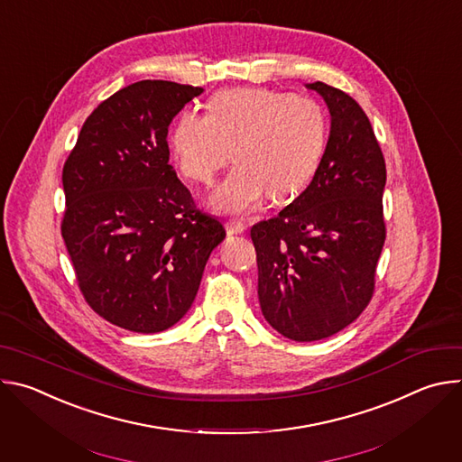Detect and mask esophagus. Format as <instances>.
<instances>
[{
    "instance_id": "obj_1",
    "label": "esophagus",
    "mask_w": 462,
    "mask_h": 462,
    "mask_svg": "<svg viewBox=\"0 0 462 462\" xmlns=\"http://www.w3.org/2000/svg\"><path fill=\"white\" fill-rule=\"evenodd\" d=\"M246 230V225L243 221H228L226 223V232L228 234H243Z\"/></svg>"
}]
</instances>
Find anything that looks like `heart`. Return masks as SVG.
Returning <instances> with one entry per match:
<instances>
[{
	"label": "heart",
	"instance_id": "obj_1",
	"mask_svg": "<svg viewBox=\"0 0 462 462\" xmlns=\"http://www.w3.org/2000/svg\"><path fill=\"white\" fill-rule=\"evenodd\" d=\"M327 113L310 97L267 88L214 95L208 113L184 111L171 127L170 153L182 177L210 184L237 166L210 195L214 210L243 216L263 197L287 201L314 177L327 146Z\"/></svg>",
	"mask_w": 462,
	"mask_h": 462
}]
</instances>
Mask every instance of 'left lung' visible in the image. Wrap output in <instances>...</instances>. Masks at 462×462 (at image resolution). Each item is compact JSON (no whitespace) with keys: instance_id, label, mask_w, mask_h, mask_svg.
Segmentation results:
<instances>
[{"instance_id":"obj_1","label":"left lung","mask_w":462,"mask_h":462,"mask_svg":"<svg viewBox=\"0 0 462 462\" xmlns=\"http://www.w3.org/2000/svg\"><path fill=\"white\" fill-rule=\"evenodd\" d=\"M331 111V135L310 184L276 217L250 228L263 316L283 337L337 335L369 305L385 241V161L358 102L307 84Z\"/></svg>"}]
</instances>
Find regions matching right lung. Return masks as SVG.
<instances>
[{
	"label": "right lung",
	"mask_w": 462,
	"mask_h": 462,
	"mask_svg": "<svg viewBox=\"0 0 462 462\" xmlns=\"http://www.w3.org/2000/svg\"><path fill=\"white\" fill-rule=\"evenodd\" d=\"M201 88L143 80L106 98L63 164L61 237L88 305L134 333L191 307L221 221L195 207L170 164L168 125Z\"/></svg>",
	"instance_id": "obj_1"
}]
</instances>
